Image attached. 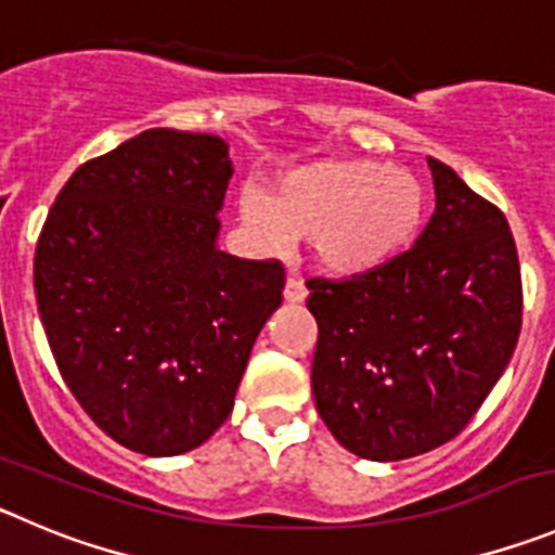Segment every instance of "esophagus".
I'll return each instance as SVG.
<instances>
[{
  "instance_id": "34e87169",
  "label": "esophagus",
  "mask_w": 555,
  "mask_h": 555,
  "mask_svg": "<svg viewBox=\"0 0 555 555\" xmlns=\"http://www.w3.org/2000/svg\"><path fill=\"white\" fill-rule=\"evenodd\" d=\"M283 297H286V302H305V297H308V288H305V283L299 281V278H288L286 281V288H283Z\"/></svg>"
}]
</instances>
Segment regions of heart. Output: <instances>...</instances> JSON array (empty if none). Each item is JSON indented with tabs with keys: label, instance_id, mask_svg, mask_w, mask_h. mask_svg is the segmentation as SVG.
<instances>
[{
	"label": "heart",
	"instance_id": "b5f03b06",
	"mask_svg": "<svg viewBox=\"0 0 555 555\" xmlns=\"http://www.w3.org/2000/svg\"><path fill=\"white\" fill-rule=\"evenodd\" d=\"M238 211L269 250L288 247L292 236H311L324 269L354 274L410 247L424 228L429 192L406 167L322 159L274 178L269 195L247 190Z\"/></svg>",
	"mask_w": 555,
	"mask_h": 555
}]
</instances>
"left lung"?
<instances>
[{"label": "left lung", "instance_id": "1", "mask_svg": "<svg viewBox=\"0 0 555 555\" xmlns=\"http://www.w3.org/2000/svg\"><path fill=\"white\" fill-rule=\"evenodd\" d=\"M415 247L344 281L311 278L313 399L333 437L393 462L470 424L520 338L522 283L509 222L443 162Z\"/></svg>", "mask_w": 555, "mask_h": 555}]
</instances>
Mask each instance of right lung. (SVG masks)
Returning <instances> with one entry per match:
<instances>
[{
    "mask_svg": "<svg viewBox=\"0 0 555 555\" xmlns=\"http://www.w3.org/2000/svg\"><path fill=\"white\" fill-rule=\"evenodd\" d=\"M225 140L149 129L65 181L35 247V297L57 369L115 443L197 449L233 410L283 263L217 250Z\"/></svg>",
    "mask_w": 555,
    "mask_h": 555,
    "instance_id": "add662e5",
    "label": "right lung"
}]
</instances>
